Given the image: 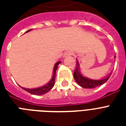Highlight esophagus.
<instances>
[{"label":"esophagus","instance_id":"esophagus-1","mask_svg":"<svg viewBox=\"0 0 126 126\" xmlns=\"http://www.w3.org/2000/svg\"><path fill=\"white\" fill-rule=\"evenodd\" d=\"M71 55H73V52L71 51H67L65 53V56H69Z\"/></svg>","mask_w":126,"mask_h":126}]
</instances>
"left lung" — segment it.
Here are the masks:
<instances>
[{
    "instance_id": "left-lung-1",
    "label": "left lung",
    "mask_w": 126,
    "mask_h": 126,
    "mask_svg": "<svg viewBox=\"0 0 126 126\" xmlns=\"http://www.w3.org/2000/svg\"><path fill=\"white\" fill-rule=\"evenodd\" d=\"M116 56H114V58ZM76 67H77L76 69L74 72V78L77 84H79V86H80L82 88H94L97 86H101L102 84H105L109 80L111 75V74H110L108 77L101 80H92V79L84 77L83 75H81L79 71V64L78 61H77Z\"/></svg>"
}]
</instances>
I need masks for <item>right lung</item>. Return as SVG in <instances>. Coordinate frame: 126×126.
Returning <instances> with one entry per match:
<instances>
[{"label":"right lung","mask_w":126,"mask_h":126,"mask_svg":"<svg viewBox=\"0 0 126 126\" xmlns=\"http://www.w3.org/2000/svg\"><path fill=\"white\" fill-rule=\"evenodd\" d=\"M31 30H32V29L28 30L25 32H29V31ZM60 63H61V61H58L57 63H56L55 64V65H54V68H53V77H52V79H51V80L49 81V82L47 83V84H46V85L42 86V87H40V88H32V89L23 88V87H21V86L20 87L22 88L23 90H24L25 91H26V92H29V93H30V94H33V95H43V94H46V93L49 92V90H51V88L53 87V86H54V83H55V73H56V70H57V66H58V65H59Z\"/></svg>","instance_id":"1"}]
</instances>
